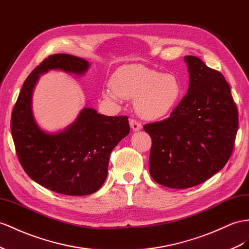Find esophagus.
I'll use <instances>...</instances> for the list:
<instances>
[{"label": "esophagus", "instance_id": "1", "mask_svg": "<svg viewBox=\"0 0 249 249\" xmlns=\"http://www.w3.org/2000/svg\"><path fill=\"white\" fill-rule=\"evenodd\" d=\"M129 124H130V127H131V129L133 131H138V130H140V129L142 128L141 123L138 122V121L135 120V119H130L129 120Z\"/></svg>", "mask_w": 249, "mask_h": 249}]
</instances>
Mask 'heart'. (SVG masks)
Here are the masks:
<instances>
[{"instance_id":"b5f03b06","label":"heart","mask_w":249,"mask_h":249,"mask_svg":"<svg viewBox=\"0 0 249 249\" xmlns=\"http://www.w3.org/2000/svg\"><path fill=\"white\" fill-rule=\"evenodd\" d=\"M111 85L102 92L106 100L118 102L121 98H138L137 110L146 119L166 116L178 105L183 94L182 83L176 75L138 64L119 68L112 75Z\"/></svg>"}]
</instances>
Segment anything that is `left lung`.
I'll list each match as a JSON object with an SVG mask.
<instances>
[{
    "label": "left lung",
    "instance_id": "1",
    "mask_svg": "<svg viewBox=\"0 0 249 249\" xmlns=\"http://www.w3.org/2000/svg\"><path fill=\"white\" fill-rule=\"evenodd\" d=\"M188 91L169 118L144 125L151 138L149 173L169 188L205 182L228 162L239 127L238 108L224 75L186 55Z\"/></svg>",
    "mask_w": 249,
    "mask_h": 249
}]
</instances>
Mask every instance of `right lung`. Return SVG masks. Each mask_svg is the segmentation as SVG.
Wrapping results in <instances>:
<instances>
[{
  "label": "right lung",
  "mask_w": 249,
  "mask_h": 249,
  "mask_svg": "<svg viewBox=\"0 0 249 249\" xmlns=\"http://www.w3.org/2000/svg\"><path fill=\"white\" fill-rule=\"evenodd\" d=\"M89 63L74 55H49L25 80L11 113V135L23 169L31 179L54 193L87 196L106 180L112 149L129 133L128 117H107L85 108L61 132H44L31 111V95L40 74L50 69L82 74Z\"/></svg>",
  "instance_id": "obj_1"
}]
</instances>
